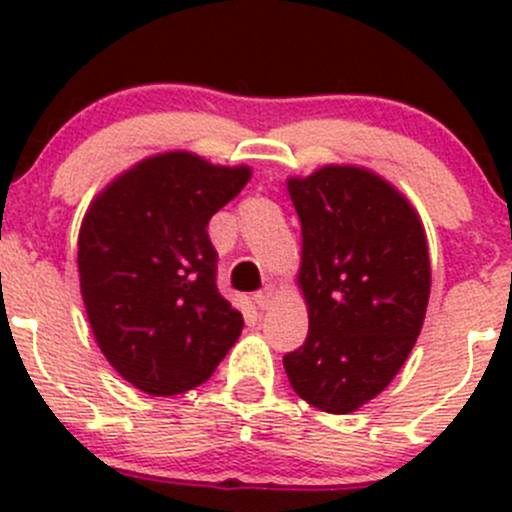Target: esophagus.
Masks as SVG:
<instances>
[{
  "instance_id": "obj_1",
  "label": "esophagus",
  "mask_w": 512,
  "mask_h": 512,
  "mask_svg": "<svg viewBox=\"0 0 512 512\" xmlns=\"http://www.w3.org/2000/svg\"><path fill=\"white\" fill-rule=\"evenodd\" d=\"M275 299H277V289L272 285H267L262 292L255 294V304H257V309H262V312H265V309H270L272 304H275Z\"/></svg>"
}]
</instances>
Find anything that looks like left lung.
Instances as JSON below:
<instances>
[{"instance_id": "1", "label": "left lung", "mask_w": 512, "mask_h": 512, "mask_svg": "<svg viewBox=\"0 0 512 512\" xmlns=\"http://www.w3.org/2000/svg\"><path fill=\"white\" fill-rule=\"evenodd\" d=\"M302 223L297 287L309 334L285 359L294 394L352 414L409 359L431 294L426 230L411 200L364 165L287 178Z\"/></svg>"}]
</instances>
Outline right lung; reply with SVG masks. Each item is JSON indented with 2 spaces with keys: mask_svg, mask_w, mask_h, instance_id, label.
Here are the masks:
<instances>
[{
  "mask_svg": "<svg viewBox=\"0 0 512 512\" xmlns=\"http://www.w3.org/2000/svg\"><path fill=\"white\" fill-rule=\"evenodd\" d=\"M250 178V165L165 151L118 173L86 210V317L108 364L143 394L195 389L240 339L245 322L215 285L205 227Z\"/></svg>",
  "mask_w": 512,
  "mask_h": 512,
  "instance_id": "obj_1",
  "label": "right lung"
}]
</instances>
